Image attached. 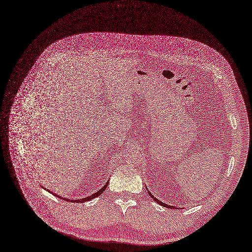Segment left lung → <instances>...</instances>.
<instances>
[{
  "mask_svg": "<svg viewBox=\"0 0 252 252\" xmlns=\"http://www.w3.org/2000/svg\"><path fill=\"white\" fill-rule=\"evenodd\" d=\"M148 192H149V194H150V195H151V196L153 197V199H154V200H156V201H157V202H158V204H160V205H162V206H164V207H167V208H176L175 206H171V205H167V204H165V203L161 202L160 200H158V198H156V197H155V196H154V195H153V194H152V193H151V192L149 191V189H148Z\"/></svg>",
  "mask_w": 252,
  "mask_h": 252,
  "instance_id": "8db88e82",
  "label": "left lung"
}]
</instances>
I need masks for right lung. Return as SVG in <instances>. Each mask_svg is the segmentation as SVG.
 Wrapping results in <instances>:
<instances>
[{
  "instance_id": "add662e5",
  "label": "right lung",
  "mask_w": 252,
  "mask_h": 252,
  "mask_svg": "<svg viewBox=\"0 0 252 252\" xmlns=\"http://www.w3.org/2000/svg\"><path fill=\"white\" fill-rule=\"evenodd\" d=\"M107 185H108V181L105 183V185L99 189V190H97L96 192H94V193H93V194H91L90 196H87V197H84V198H81V199H76V200H73V199H68V198H65V197H62L61 195H59V194H57V193H54L53 191H51V190H49L51 193H53L54 195H56L57 197H59V198H62V199H64V200H67V201H71V202H85V201H89V200H92V199H94V197H96V196H98V195H100L102 192H103V190L106 189V187H107ZM42 188H43V186H42ZM45 189V188H44ZM48 190V189H47Z\"/></svg>"
}]
</instances>
